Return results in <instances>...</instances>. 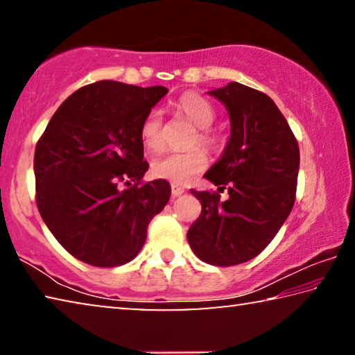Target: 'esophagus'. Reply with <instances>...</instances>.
<instances>
[{"label":"esophagus","instance_id":"esophagus-1","mask_svg":"<svg viewBox=\"0 0 355 355\" xmlns=\"http://www.w3.org/2000/svg\"><path fill=\"white\" fill-rule=\"evenodd\" d=\"M171 188H172V196H173V197L182 196L183 192H184V188H182V186H180V184H175V183H173V184L171 186Z\"/></svg>","mask_w":355,"mask_h":355}]
</instances>
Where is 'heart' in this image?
I'll return each mask as SVG.
<instances>
[{
	"mask_svg": "<svg viewBox=\"0 0 355 355\" xmlns=\"http://www.w3.org/2000/svg\"><path fill=\"white\" fill-rule=\"evenodd\" d=\"M180 114L197 127V133L192 136L191 146L202 144L214 150L219 146V139L209 127H211L216 111L213 105L200 94L188 92L180 97L177 103ZM139 136L144 147L150 152H159L164 147V130L163 117L158 110H152L142 119ZM208 166L207 152L200 147H194L186 152H173L161 155L152 161V172L155 177L169 180L173 183H188L199 175Z\"/></svg>",
	"mask_w": 355,
	"mask_h": 355,
	"instance_id": "obj_1",
	"label": "heart"
}]
</instances>
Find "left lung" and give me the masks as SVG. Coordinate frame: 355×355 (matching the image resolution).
Returning a JSON list of instances; mask_svg holds the SVG:
<instances>
[{"instance_id": "obj_1", "label": "left lung", "mask_w": 355, "mask_h": 355, "mask_svg": "<svg viewBox=\"0 0 355 355\" xmlns=\"http://www.w3.org/2000/svg\"><path fill=\"white\" fill-rule=\"evenodd\" d=\"M230 117V139L205 175L218 192L194 191L202 203L188 243L202 261L235 266L255 258L290 216L299 173V146L284 114L266 94L228 83L209 91Z\"/></svg>"}]
</instances>
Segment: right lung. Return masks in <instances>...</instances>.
<instances>
[{"instance_id":"add662e5","label":"right lung","mask_w":355,"mask_h":355,"mask_svg":"<svg viewBox=\"0 0 355 355\" xmlns=\"http://www.w3.org/2000/svg\"><path fill=\"white\" fill-rule=\"evenodd\" d=\"M166 94L163 86L89 84L58 107L35 146L39 213L78 260L97 268L131 261L169 202L166 180L141 183L148 163L139 128Z\"/></svg>"}]
</instances>
